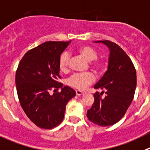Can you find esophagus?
<instances>
[{"instance_id": "obj_1", "label": "esophagus", "mask_w": 150, "mask_h": 150, "mask_svg": "<svg viewBox=\"0 0 150 150\" xmlns=\"http://www.w3.org/2000/svg\"><path fill=\"white\" fill-rule=\"evenodd\" d=\"M86 93L83 91H81V90H76V95L77 96H81V95H83V94H85Z\"/></svg>"}]
</instances>
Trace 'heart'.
Returning a JSON list of instances; mask_svg holds the SVG:
<instances>
[{"mask_svg": "<svg viewBox=\"0 0 150 150\" xmlns=\"http://www.w3.org/2000/svg\"><path fill=\"white\" fill-rule=\"evenodd\" d=\"M76 52L83 57L85 60L88 62H91L93 60L94 62L90 63V66L94 70L97 71L99 70L102 67L100 62L95 60L97 58V52L93 47L90 45H81L78 47L76 50ZM69 56L67 52L63 53L59 59V69L60 72H67L69 70ZM94 81V76L92 73L87 72L85 74H78L70 77L68 80V83L78 90H84L89 85L91 84Z\"/></svg>", "mask_w": 150, "mask_h": 150, "instance_id": "heart-1", "label": "heart"}]
</instances>
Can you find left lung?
<instances>
[{
    "label": "left lung",
    "instance_id": "8db88e82",
    "mask_svg": "<svg viewBox=\"0 0 150 150\" xmlns=\"http://www.w3.org/2000/svg\"><path fill=\"white\" fill-rule=\"evenodd\" d=\"M108 48V70L94 89L106 90L94 94V103L87 110L89 120L100 126L117 123L125 114L134 98L137 84L136 71L132 60L123 50L110 41H95Z\"/></svg>",
    "mask_w": 150,
    "mask_h": 150
}]
</instances>
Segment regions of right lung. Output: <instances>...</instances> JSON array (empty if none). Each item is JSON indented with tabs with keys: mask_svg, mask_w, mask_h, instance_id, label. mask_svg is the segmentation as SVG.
Listing matches in <instances>:
<instances>
[{
	"mask_svg": "<svg viewBox=\"0 0 150 150\" xmlns=\"http://www.w3.org/2000/svg\"><path fill=\"white\" fill-rule=\"evenodd\" d=\"M71 41L45 42L23 57L16 74L20 104L28 118L38 127L53 129L63 121L66 105L76 93L57 81L59 59ZM60 88L52 95L50 90Z\"/></svg>",
	"mask_w": 150,
	"mask_h": 150,
	"instance_id": "right-lung-1",
	"label": "right lung"
}]
</instances>
